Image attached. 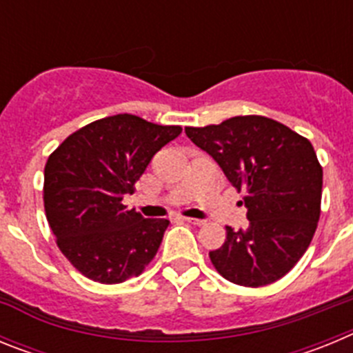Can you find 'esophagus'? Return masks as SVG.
<instances>
[{
	"label": "esophagus",
	"mask_w": 353,
	"mask_h": 353,
	"mask_svg": "<svg viewBox=\"0 0 353 353\" xmlns=\"http://www.w3.org/2000/svg\"><path fill=\"white\" fill-rule=\"evenodd\" d=\"M185 221L189 224H194V226H203L205 224V221H201V219H192V217H185Z\"/></svg>",
	"instance_id": "1"
}]
</instances>
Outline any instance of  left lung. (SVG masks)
I'll list each match as a JSON object with an SVG mask.
<instances>
[{
  "label": "left lung",
  "instance_id": "1",
  "mask_svg": "<svg viewBox=\"0 0 353 353\" xmlns=\"http://www.w3.org/2000/svg\"><path fill=\"white\" fill-rule=\"evenodd\" d=\"M187 138L244 191L249 226L210 251L215 270L240 286L276 283L297 265L316 232L323 171L310 139L260 114L185 127Z\"/></svg>",
  "mask_w": 353,
  "mask_h": 353
}]
</instances>
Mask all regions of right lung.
Here are the masks:
<instances>
[{
  "label": "right lung",
  "instance_id": "right-lung-1",
  "mask_svg": "<svg viewBox=\"0 0 353 353\" xmlns=\"http://www.w3.org/2000/svg\"><path fill=\"white\" fill-rule=\"evenodd\" d=\"M182 132L134 114L95 120L70 134L43 170V208L56 244L84 277L117 285L154 260L168 219H145L121 199L159 150Z\"/></svg>",
  "mask_w": 353,
  "mask_h": 353
}]
</instances>
